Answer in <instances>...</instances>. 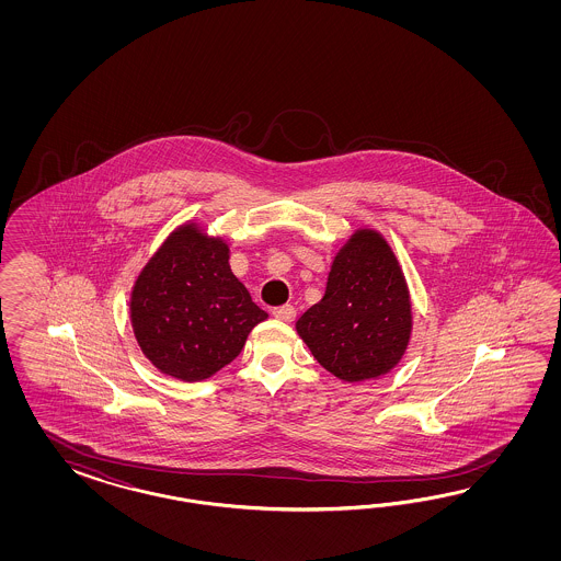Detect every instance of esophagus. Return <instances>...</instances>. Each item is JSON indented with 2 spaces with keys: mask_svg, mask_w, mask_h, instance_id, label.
<instances>
[{
  "mask_svg": "<svg viewBox=\"0 0 561 561\" xmlns=\"http://www.w3.org/2000/svg\"><path fill=\"white\" fill-rule=\"evenodd\" d=\"M273 317L284 323H291L296 319V308L291 305L277 306V308H273Z\"/></svg>",
  "mask_w": 561,
  "mask_h": 561,
  "instance_id": "34e87169",
  "label": "esophagus"
}]
</instances>
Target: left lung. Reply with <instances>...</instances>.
<instances>
[{
  "label": "left lung",
  "instance_id": "obj_1",
  "mask_svg": "<svg viewBox=\"0 0 561 561\" xmlns=\"http://www.w3.org/2000/svg\"><path fill=\"white\" fill-rule=\"evenodd\" d=\"M296 329L324 370L345 382L394 368L408 347L411 302L387 240L357 230L331 265L323 300Z\"/></svg>",
  "mask_w": 561,
  "mask_h": 561
}]
</instances>
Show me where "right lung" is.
I'll list each match as a JSON object with an SVG mask.
<instances>
[{
  "mask_svg": "<svg viewBox=\"0 0 561 561\" xmlns=\"http://www.w3.org/2000/svg\"><path fill=\"white\" fill-rule=\"evenodd\" d=\"M267 312L228 265V247L195 226L170 234L139 273L131 323L141 352L160 373L204 380L242 352Z\"/></svg>",
  "mask_w": 561,
  "mask_h": 561,
  "instance_id": "right-lung-1",
  "label": "right lung"
}]
</instances>
